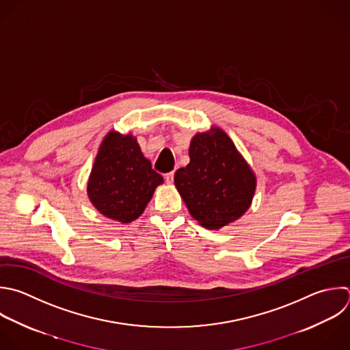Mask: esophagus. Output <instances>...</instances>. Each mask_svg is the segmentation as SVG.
<instances>
[{"label": "esophagus", "instance_id": "esophagus-1", "mask_svg": "<svg viewBox=\"0 0 350 350\" xmlns=\"http://www.w3.org/2000/svg\"><path fill=\"white\" fill-rule=\"evenodd\" d=\"M164 179H165L167 183H172V182H174V171L165 174V175H164Z\"/></svg>", "mask_w": 350, "mask_h": 350}]
</instances>
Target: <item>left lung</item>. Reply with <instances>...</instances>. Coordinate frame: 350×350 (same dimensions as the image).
I'll return each mask as SVG.
<instances>
[{
  "label": "left lung",
  "mask_w": 350,
  "mask_h": 350,
  "mask_svg": "<svg viewBox=\"0 0 350 350\" xmlns=\"http://www.w3.org/2000/svg\"><path fill=\"white\" fill-rule=\"evenodd\" d=\"M189 157L174 182L190 215L209 230L241 217L250 206L256 178L228 135L220 129L197 134Z\"/></svg>",
  "instance_id": "1"
}]
</instances>
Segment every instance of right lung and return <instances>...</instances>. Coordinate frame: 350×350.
<instances>
[{
	"label": "right lung",
	"instance_id": "obj_1",
	"mask_svg": "<svg viewBox=\"0 0 350 350\" xmlns=\"http://www.w3.org/2000/svg\"><path fill=\"white\" fill-rule=\"evenodd\" d=\"M163 176L152 168L133 135L109 133L96 157L88 194L107 217L130 223L142 215Z\"/></svg>",
	"mask_w": 350,
	"mask_h": 350
}]
</instances>
